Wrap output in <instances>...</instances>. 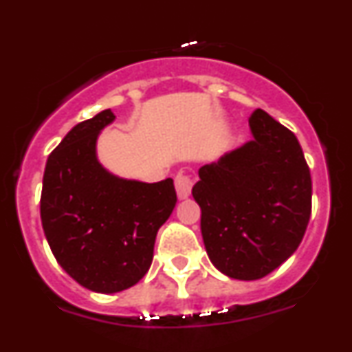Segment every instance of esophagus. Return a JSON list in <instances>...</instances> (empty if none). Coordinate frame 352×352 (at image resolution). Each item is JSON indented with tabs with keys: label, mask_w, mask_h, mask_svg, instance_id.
<instances>
[{
	"label": "esophagus",
	"mask_w": 352,
	"mask_h": 352,
	"mask_svg": "<svg viewBox=\"0 0 352 352\" xmlns=\"http://www.w3.org/2000/svg\"><path fill=\"white\" fill-rule=\"evenodd\" d=\"M192 185H193V180L190 179L187 173H177L175 177V188H177V195H179V199H187L190 195V192H192Z\"/></svg>",
	"instance_id": "1"
}]
</instances>
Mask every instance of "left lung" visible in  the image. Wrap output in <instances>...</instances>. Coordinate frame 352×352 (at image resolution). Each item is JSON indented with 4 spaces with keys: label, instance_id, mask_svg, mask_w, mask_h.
<instances>
[{
    "label": "left lung",
    "instance_id": "obj_1",
    "mask_svg": "<svg viewBox=\"0 0 352 352\" xmlns=\"http://www.w3.org/2000/svg\"><path fill=\"white\" fill-rule=\"evenodd\" d=\"M253 140L199 170L210 261L235 280H260L300 246L311 217V173L296 135L263 109L248 119Z\"/></svg>",
    "mask_w": 352,
    "mask_h": 352
}]
</instances>
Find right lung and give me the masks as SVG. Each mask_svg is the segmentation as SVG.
<instances>
[{
    "label": "right lung",
    "instance_id": "obj_1",
    "mask_svg": "<svg viewBox=\"0 0 352 352\" xmlns=\"http://www.w3.org/2000/svg\"><path fill=\"white\" fill-rule=\"evenodd\" d=\"M111 109L79 122L51 152L41 221L51 252L72 280L96 293L131 288L148 272L159 228L175 208L172 179L157 184L109 173L96 155Z\"/></svg>",
    "mask_w": 352,
    "mask_h": 352
}]
</instances>
